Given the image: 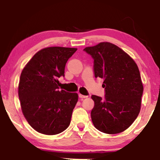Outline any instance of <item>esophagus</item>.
I'll return each mask as SVG.
<instances>
[{
  "label": "esophagus",
  "instance_id": "1",
  "mask_svg": "<svg viewBox=\"0 0 160 160\" xmlns=\"http://www.w3.org/2000/svg\"><path fill=\"white\" fill-rule=\"evenodd\" d=\"M78 97H79L80 98H86L88 97V96L83 95H82V94H78Z\"/></svg>",
  "mask_w": 160,
  "mask_h": 160
}]
</instances>
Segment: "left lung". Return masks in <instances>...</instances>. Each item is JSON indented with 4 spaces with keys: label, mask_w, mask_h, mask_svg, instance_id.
Segmentation results:
<instances>
[{
    "label": "left lung",
    "mask_w": 160,
    "mask_h": 160,
    "mask_svg": "<svg viewBox=\"0 0 160 160\" xmlns=\"http://www.w3.org/2000/svg\"><path fill=\"white\" fill-rule=\"evenodd\" d=\"M94 60L96 78H102L105 96L92 95L94 126L100 132L117 134L127 130L141 110L143 87L138 68L123 50L102 42L84 49Z\"/></svg>",
    "instance_id": "obj_1"
}]
</instances>
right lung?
I'll return each mask as SVG.
<instances>
[{
    "instance_id": "obj_1",
    "label": "right lung",
    "mask_w": 160,
    "mask_h": 160,
    "mask_svg": "<svg viewBox=\"0 0 160 160\" xmlns=\"http://www.w3.org/2000/svg\"><path fill=\"white\" fill-rule=\"evenodd\" d=\"M76 48L48 47L32 57L22 71L19 98L30 126L45 135H56L68 128L78 94L60 89L67 61Z\"/></svg>"
}]
</instances>
